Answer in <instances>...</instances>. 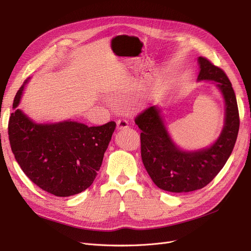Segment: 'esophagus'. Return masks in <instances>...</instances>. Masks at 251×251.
<instances>
[{
  "mask_svg": "<svg viewBox=\"0 0 251 251\" xmlns=\"http://www.w3.org/2000/svg\"><path fill=\"white\" fill-rule=\"evenodd\" d=\"M129 126V124H128V121H126L125 119H120V120H118L117 121V127H118V129H125V128H127Z\"/></svg>",
  "mask_w": 251,
  "mask_h": 251,
  "instance_id": "obj_1",
  "label": "esophagus"
}]
</instances>
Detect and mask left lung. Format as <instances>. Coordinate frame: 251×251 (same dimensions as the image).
<instances>
[{
  "instance_id": "1",
  "label": "left lung",
  "mask_w": 251,
  "mask_h": 251,
  "mask_svg": "<svg viewBox=\"0 0 251 251\" xmlns=\"http://www.w3.org/2000/svg\"><path fill=\"white\" fill-rule=\"evenodd\" d=\"M199 64L198 80L215 81L226 101L225 127L214 144L194 152L180 150L156 106L148 107L134 120L142 130L143 163L156 186L165 191L190 192L207 186L225 166L237 141L240 118L231 82L225 71L207 58L200 57Z\"/></svg>"
}]
</instances>
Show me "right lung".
I'll list each match as a JSON object with an SVG mask.
<instances>
[{
	"mask_svg": "<svg viewBox=\"0 0 251 251\" xmlns=\"http://www.w3.org/2000/svg\"><path fill=\"white\" fill-rule=\"evenodd\" d=\"M26 80L24 85H25ZM24 86L17 91L8 123L11 150L23 172L42 190L70 197L95 180L113 135L114 121L89 127L64 121L36 124L20 108Z\"/></svg>",
	"mask_w": 251,
	"mask_h": 251,
	"instance_id": "1",
	"label": "right lung"
}]
</instances>
